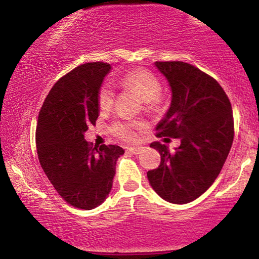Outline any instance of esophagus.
I'll return each mask as SVG.
<instances>
[{
    "instance_id": "obj_1",
    "label": "esophagus",
    "mask_w": 259,
    "mask_h": 259,
    "mask_svg": "<svg viewBox=\"0 0 259 259\" xmlns=\"http://www.w3.org/2000/svg\"><path fill=\"white\" fill-rule=\"evenodd\" d=\"M126 151H129V152H132L133 154H139L141 152V147H127Z\"/></svg>"
}]
</instances>
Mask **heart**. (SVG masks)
<instances>
[{"mask_svg": "<svg viewBox=\"0 0 259 259\" xmlns=\"http://www.w3.org/2000/svg\"><path fill=\"white\" fill-rule=\"evenodd\" d=\"M119 84L124 89L135 91L140 99L146 102V106L152 108L158 102V96L162 92V84L159 79L153 73L146 69H134L126 73L119 80ZM114 101V90L109 81H105L101 85L97 102L101 111H108L113 106ZM141 127V124L138 121L130 120H118L112 125V132L118 138L132 141L136 138V130Z\"/></svg>", "mask_w": 259, "mask_h": 259, "instance_id": "obj_1", "label": "heart"}]
</instances>
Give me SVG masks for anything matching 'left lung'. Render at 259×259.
Here are the masks:
<instances>
[{
	"mask_svg": "<svg viewBox=\"0 0 259 259\" xmlns=\"http://www.w3.org/2000/svg\"><path fill=\"white\" fill-rule=\"evenodd\" d=\"M171 89L164 118L157 124V136L180 139L170 152L158 150L160 164L147 171L150 185L163 200L184 204L196 200L214 183L234 140L231 103L215 79L185 62H156Z\"/></svg>",
	"mask_w": 259,
	"mask_h": 259,
	"instance_id": "8db88e82",
	"label": "left lung"
}]
</instances>
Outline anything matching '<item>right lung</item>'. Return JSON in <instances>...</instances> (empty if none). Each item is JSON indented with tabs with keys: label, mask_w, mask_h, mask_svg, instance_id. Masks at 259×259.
<instances>
[{
	"label": "right lung",
	"mask_w": 259,
	"mask_h": 259,
	"mask_svg": "<svg viewBox=\"0 0 259 259\" xmlns=\"http://www.w3.org/2000/svg\"><path fill=\"white\" fill-rule=\"evenodd\" d=\"M111 64L92 62L76 67L52 86L38 113L36 148L40 164L56 191L80 209L105 202L115 164L124 150L115 145L92 147L84 138L96 124L97 95Z\"/></svg>",
	"instance_id": "obj_1"
}]
</instances>
